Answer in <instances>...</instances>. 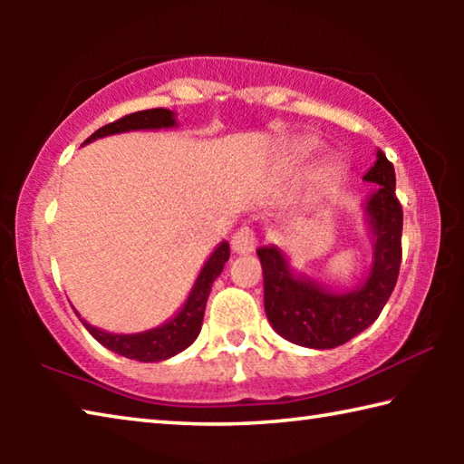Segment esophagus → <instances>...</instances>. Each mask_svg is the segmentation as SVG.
Segmentation results:
<instances>
[{"label": "esophagus", "mask_w": 464, "mask_h": 464, "mask_svg": "<svg viewBox=\"0 0 464 464\" xmlns=\"http://www.w3.org/2000/svg\"><path fill=\"white\" fill-rule=\"evenodd\" d=\"M256 243H257L256 231L251 229V227H241V229H237V231L233 233L231 249H233V254L247 256V254H251V251L256 249Z\"/></svg>", "instance_id": "1"}]
</instances>
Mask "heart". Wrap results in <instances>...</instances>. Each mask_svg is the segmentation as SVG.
Wrapping results in <instances>:
<instances>
[{
	"instance_id": "obj_1",
	"label": "heart",
	"mask_w": 464,
	"mask_h": 464,
	"mask_svg": "<svg viewBox=\"0 0 464 464\" xmlns=\"http://www.w3.org/2000/svg\"><path fill=\"white\" fill-rule=\"evenodd\" d=\"M317 147H319L317 140H303V143H298L295 147V155L296 157H307V155H311L313 151H315ZM343 174H345L343 161L332 160V161H327L325 166L319 169V176L317 178L321 179V182H335V179H340Z\"/></svg>"
}]
</instances>
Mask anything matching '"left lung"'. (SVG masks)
<instances>
[{
    "label": "left lung",
    "mask_w": 464,
    "mask_h": 464,
    "mask_svg": "<svg viewBox=\"0 0 464 464\" xmlns=\"http://www.w3.org/2000/svg\"><path fill=\"white\" fill-rule=\"evenodd\" d=\"M366 182L379 190L364 204L372 233V266L366 280L350 293H334L288 266L276 246L257 249L264 270V309L285 340L315 350L337 348L372 325L397 285L401 266L403 210L395 196V168L381 149Z\"/></svg>",
    "instance_id": "left-lung-1"
}]
</instances>
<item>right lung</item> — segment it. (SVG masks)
I'll return each mask as SVG.
<instances>
[{
	"mask_svg": "<svg viewBox=\"0 0 464 464\" xmlns=\"http://www.w3.org/2000/svg\"><path fill=\"white\" fill-rule=\"evenodd\" d=\"M176 127V116L171 110L166 108H153V110H140V112H132L122 116L121 121H114L106 124V127L98 129L93 135L85 140H92L116 135V132H129V130H155V129H171ZM229 260V243L223 241L218 243V247L210 254L207 264L202 266V270L196 278L194 286L188 295L184 307L179 309L174 319L166 321V324L149 329L143 334H110L104 329H98L80 317L85 329L96 337V340L104 345V348L116 352L124 358L139 360V362H160V360H168L171 356L179 354L186 350L196 337L200 334L204 307H207L210 286L213 282L221 276L225 262Z\"/></svg>",
	"mask_w": 464,
	"mask_h": 464,
	"instance_id": "right-lung-1",
	"label": "right lung"
}]
</instances>
